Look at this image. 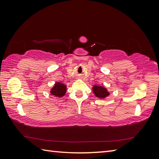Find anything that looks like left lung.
Here are the masks:
<instances>
[{
  "mask_svg": "<svg viewBox=\"0 0 159 159\" xmlns=\"http://www.w3.org/2000/svg\"><path fill=\"white\" fill-rule=\"evenodd\" d=\"M93 93L96 96L98 97L99 98H104L109 95V93L107 92V90L102 86L94 85L93 87Z\"/></svg>",
  "mask_w": 159,
  "mask_h": 159,
  "instance_id": "left-lung-1",
  "label": "left lung"
}]
</instances>
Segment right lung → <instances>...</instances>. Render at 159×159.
Returning <instances> with one entry per match:
<instances>
[{"label":"right lung","instance_id":"1","mask_svg":"<svg viewBox=\"0 0 159 159\" xmlns=\"http://www.w3.org/2000/svg\"><path fill=\"white\" fill-rule=\"evenodd\" d=\"M66 92V86L63 85L61 83H56L55 86L50 91L52 95L55 96L57 97L61 98L65 95Z\"/></svg>","mask_w":159,"mask_h":159}]
</instances>
